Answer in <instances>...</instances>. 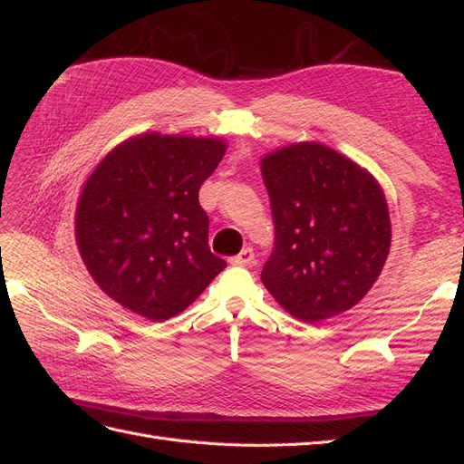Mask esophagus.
I'll return each instance as SVG.
<instances>
[{
  "label": "esophagus",
  "instance_id": "obj_1",
  "mask_svg": "<svg viewBox=\"0 0 464 464\" xmlns=\"http://www.w3.org/2000/svg\"><path fill=\"white\" fill-rule=\"evenodd\" d=\"M254 259H256V254H254V249L251 247H244L240 254H237L236 257H232V263L234 265H251L254 263Z\"/></svg>",
  "mask_w": 464,
  "mask_h": 464
}]
</instances>
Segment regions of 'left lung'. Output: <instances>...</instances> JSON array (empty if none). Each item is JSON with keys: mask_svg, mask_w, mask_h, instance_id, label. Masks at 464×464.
I'll return each mask as SVG.
<instances>
[{"mask_svg": "<svg viewBox=\"0 0 464 464\" xmlns=\"http://www.w3.org/2000/svg\"><path fill=\"white\" fill-rule=\"evenodd\" d=\"M275 247L261 280L285 310L319 323L356 305L391 246L385 195L375 178L325 145L296 143L261 160Z\"/></svg>", "mask_w": 464, "mask_h": 464, "instance_id": "8db88e82", "label": "left lung"}]
</instances>
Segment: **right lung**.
Instances as JSON below:
<instances>
[{"instance_id":"obj_1","label":"right lung","mask_w":464,"mask_h":464,"mask_svg":"<svg viewBox=\"0 0 464 464\" xmlns=\"http://www.w3.org/2000/svg\"><path fill=\"white\" fill-rule=\"evenodd\" d=\"M224 150L222 139L143 133L96 166L81 193L75 236L91 276L111 300L166 321L227 266L210 254L199 205Z\"/></svg>"}]
</instances>
